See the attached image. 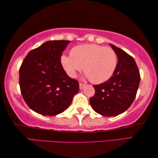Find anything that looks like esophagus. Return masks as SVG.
<instances>
[{"instance_id": "esophagus-1", "label": "esophagus", "mask_w": 158, "mask_h": 158, "mask_svg": "<svg viewBox=\"0 0 158 158\" xmlns=\"http://www.w3.org/2000/svg\"><path fill=\"white\" fill-rule=\"evenodd\" d=\"M85 86V85H84V84H82V83H81V82H80V84H79V87H80V89H82L84 88V87Z\"/></svg>"}]
</instances>
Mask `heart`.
Returning <instances> with one entry per match:
<instances>
[{
  "mask_svg": "<svg viewBox=\"0 0 158 158\" xmlns=\"http://www.w3.org/2000/svg\"><path fill=\"white\" fill-rule=\"evenodd\" d=\"M70 55L60 56V63L68 75L74 77L82 68L85 76L94 84L108 81L117 67V56L110 47L95 44L77 45L71 50Z\"/></svg>",
  "mask_w": 158,
  "mask_h": 158,
  "instance_id": "obj_1",
  "label": "heart"
}]
</instances>
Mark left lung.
<instances>
[{
    "label": "left lung",
    "mask_w": 158,
    "mask_h": 158,
    "mask_svg": "<svg viewBox=\"0 0 158 158\" xmlns=\"http://www.w3.org/2000/svg\"><path fill=\"white\" fill-rule=\"evenodd\" d=\"M110 45L117 55V67L107 81L93 85L95 94L89 99L92 108L105 116H117L128 110L136 95L140 80L133 58L114 45Z\"/></svg>",
    "instance_id": "left-lung-1"
}]
</instances>
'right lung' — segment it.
<instances>
[{
    "instance_id": "obj_1",
    "label": "right lung",
    "mask_w": 158,
    "mask_h": 158,
    "mask_svg": "<svg viewBox=\"0 0 158 158\" xmlns=\"http://www.w3.org/2000/svg\"><path fill=\"white\" fill-rule=\"evenodd\" d=\"M70 41H48L30 51L20 69L21 94L31 110L55 116L71 104L79 83L63 69L60 56Z\"/></svg>"
}]
</instances>
